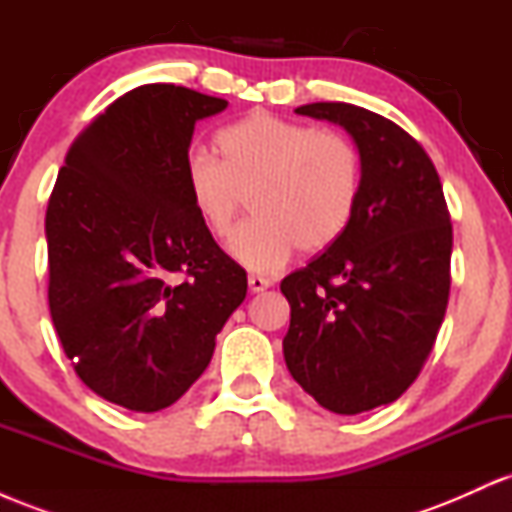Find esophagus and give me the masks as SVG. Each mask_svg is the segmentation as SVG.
Masks as SVG:
<instances>
[{"label": "esophagus", "instance_id": "1", "mask_svg": "<svg viewBox=\"0 0 512 512\" xmlns=\"http://www.w3.org/2000/svg\"><path fill=\"white\" fill-rule=\"evenodd\" d=\"M248 284H250V291L252 293H260L264 289H269V286H272V281L264 279V276H260V274H250L248 276Z\"/></svg>", "mask_w": 512, "mask_h": 512}]
</instances>
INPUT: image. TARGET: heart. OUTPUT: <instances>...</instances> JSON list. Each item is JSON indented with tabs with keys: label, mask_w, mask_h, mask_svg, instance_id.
<instances>
[{
	"label": "heart",
	"mask_w": 512,
	"mask_h": 512,
	"mask_svg": "<svg viewBox=\"0 0 512 512\" xmlns=\"http://www.w3.org/2000/svg\"><path fill=\"white\" fill-rule=\"evenodd\" d=\"M216 156L185 163V187L207 233L228 240L252 199L255 219L233 238L245 267L272 272L293 250L332 248L354 219L363 185L356 144L337 129H315L272 113H250L216 134Z\"/></svg>",
	"instance_id": "heart-1"
}]
</instances>
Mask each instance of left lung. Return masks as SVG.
<instances>
[{
	"mask_svg": "<svg viewBox=\"0 0 512 512\" xmlns=\"http://www.w3.org/2000/svg\"><path fill=\"white\" fill-rule=\"evenodd\" d=\"M296 113L342 125L363 161L344 236L281 281L293 380L351 416L395 402L436 344L450 296V211L424 146L392 120L351 103Z\"/></svg>",
	"mask_w": 512,
	"mask_h": 512,
	"instance_id": "obj_1",
	"label": "left lung"
}]
</instances>
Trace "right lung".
I'll list each match as a JSON object with an SVG mask.
<instances>
[{
    "mask_svg": "<svg viewBox=\"0 0 512 512\" xmlns=\"http://www.w3.org/2000/svg\"><path fill=\"white\" fill-rule=\"evenodd\" d=\"M226 105L175 84L132 88L81 129L52 187V322L84 385L125 409L178 402L248 293L185 187L195 122Z\"/></svg>",
    "mask_w": 512,
    "mask_h": 512,
    "instance_id": "add662e5",
    "label": "right lung"
}]
</instances>
